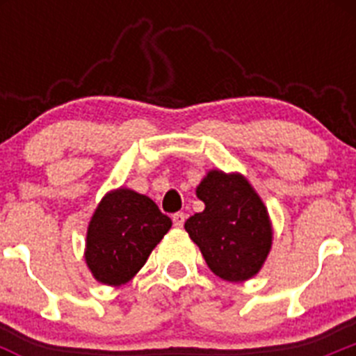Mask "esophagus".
<instances>
[{
  "label": "esophagus",
  "instance_id": "obj_1",
  "mask_svg": "<svg viewBox=\"0 0 356 356\" xmlns=\"http://www.w3.org/2000/svg\"><path fill=\"white\" fill-rule=\"evenodd\" d=\"M172 222H175V226H178V228H181L185 222V213L184 212H176L175 216H172Z\"/></svg>",
  "mask_w": 356,
  "mask_h": 356
}]
</instances>
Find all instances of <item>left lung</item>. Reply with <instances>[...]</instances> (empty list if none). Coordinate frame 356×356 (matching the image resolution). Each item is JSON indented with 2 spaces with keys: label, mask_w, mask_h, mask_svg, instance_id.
<instances>
[{
  "label": "left lung",
  "mask_w": 356,
  "mask_h": 356,
  "mask_svg": "<svg viewBox=\"0 0 356 356\" xmlns=\"http://www.w3.org/2000/svg\"><path fill=\"white\" fill-rule=\"evenodd\" d=\"M205 210L185 221L210 271L226 282H244L260 271L273 244L267 209L238 172L209 171L196 188Z\"/></svg>",
  "instance_id": "obj_1"
}]
</instances>
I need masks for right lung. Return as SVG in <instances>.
<instances>
[{
  "instance_id": "obj_1",
  "label": "right lung",
  "mask_w": 356,
  "mask_h": 356,
  "mask_svg": "<svg viewBox=\"0 0 356 356\" xmlns=\"http://www.w3.org/2000/svg\"><path fill=\"white\" fill-rule=\"evenodd\" d=\"M172 221L153 200L130 188L106 194L87 229L85 262L97 282L122 285L146 264Z\"/></svg>"
}]
</instances>
